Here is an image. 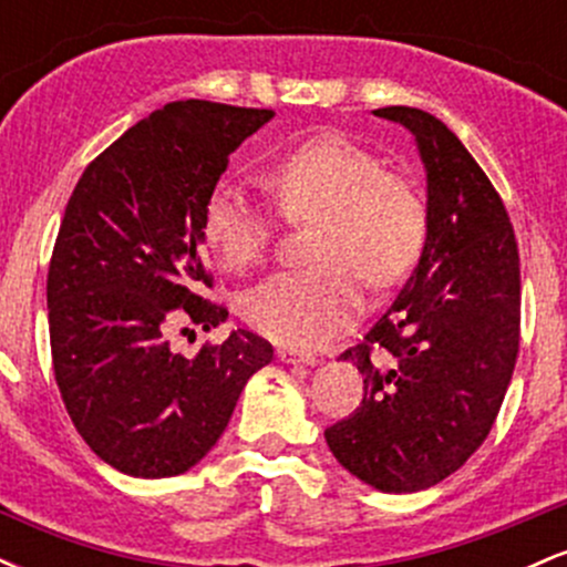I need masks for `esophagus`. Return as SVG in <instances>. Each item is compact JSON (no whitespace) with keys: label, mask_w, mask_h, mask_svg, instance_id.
<instances>
[{"label":"esophagus","mask_w":567,"mask_h":567,"mask_svg":"<svg viewBox=\"0 0 567 567\" xmlns=\"http://www.w3.org/2000/svg\"><path fill=\"white\" fill-rule=\"evenodd\" d=\"M277 357L282 362H292V365H315V362H317V357L309 354V351H298V349H290V347L277 349Z\"/></svg>","instance_id":"obj_1"}]
</instances>
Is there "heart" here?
<instances>
[{
    "mask_svg": "<svg viewBox=\"0 0 567 567\" xmlns=\"http://www.w3.org/2000/svg\"><path fill=\"white\" fill-rule=\"evenodd\" d=\"M277 210L288 220H315L309 269L279 271L243 298V317L285 347L333 341L360 317L365 277L392 288L424 252L429 207L408 175L383 171L362 143L322 133L298 143L261 171ZM202 239L229 271H247L271 245L264 207L220 184L205 202Z\"/></svg>",
    "mask_w": 567,
    "mask_h": 567,
    "instance_id": "heart-1",
    "label": "heart"
}]
</instances>
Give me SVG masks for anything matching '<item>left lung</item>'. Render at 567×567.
<instances>
[{"label":"left lung","mask_w":567,"mask_h":567,"mask_svg":"<svg viewBox=\"0 0 567 567\" xmlns=\"http://www.w3.org/2000/svg\"><path fill=\"white\" fill-rule=\"evenodd\" d=\"M415 135L429 234L413 277L357 347L360 408L324 429L338 464L383 493L437 485L493 429L519 351V252L509 213L453 130L375 109Z\"/></svg>","instance_id":"left-lung-1"}]
</instances>
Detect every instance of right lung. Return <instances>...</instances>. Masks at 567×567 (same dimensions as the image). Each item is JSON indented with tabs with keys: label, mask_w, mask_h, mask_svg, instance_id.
I'll return each mask as SVG.
<instances>
[{
	"label": "right lung",
	"mask_w": 567,
	"mask_h": 567,
	"mask_svg": "<svg viewBox=\"0 0 567 567\" xmlns=\"http://www.w3.org/2000/svg\"><path fill=\"white\" fill-rule=\"evenodd\" d=\"M271 109L173 101L84 167L48 271L55 383L90 451L133 477H175L216 445L247 379L275 360L250 330L194 360L171 324L229 317L199 256L202 213L229 154Z\"/></svg>",
	"instance_id": "1"
}]
</instances>
